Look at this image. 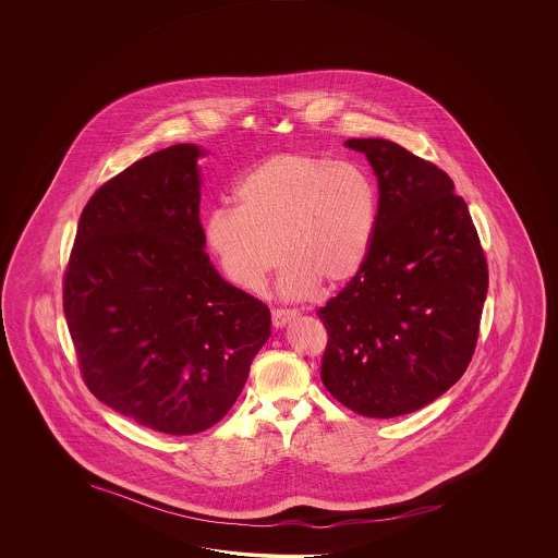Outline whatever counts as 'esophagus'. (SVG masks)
<instances>
[{"mask_svg": "<svg viewBox=\"0 0 558 558\" xmlns=\"http://www.w3.org/2000/svg\"><path fill=\"white\" fill-rule=\"evenodd\" d=\"M293 317H296L295 308H275L271 313L275 327H284Z\"/></svg>", "mask_w": 558, "mask_h": 558, "instance_id": "esophagus-1", "label": "esophagus"}]
</instances>
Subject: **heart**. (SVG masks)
I'll use <instances>...</instances> for the list:
<instances>
[{
    "instance_id": "1",
    "label": "heart",
    "mask_w": 558,
    "mask_h": 558,
    "mask_svg": "<svg viewBox=\"0 0 558 558\" xmlns=\"http://www.w3.org/2000/svg\"><path fill=\"white\" fill-rule=\"evenodd\" d=\"M238 207H217L205 239L239 289L259 291L281 263V291L307 296L315 284L349 283L367 262L379 195L367 171L308 154H279L235 185Z\"/></svg>"
}]
</instances>
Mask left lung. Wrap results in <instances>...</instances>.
<instances>
[{
	"mask_svg": "<svg viewBox=\"0 0 558 558\" xmlns=\"http://www.w3.org/2000/svg\"><path fill=\"white\" fill-rule=\"evenodd\" d=\"M379 181L363 269L317 311L320 379L359 415H407L463 377L488 289L485 251L452 179L389 140H349Z\"/></svg>",
	"mask_w": 558,
	"mask_h": 558,
	"instance_id": "obj_1",
	"label": "left lung"
}]
</instances>
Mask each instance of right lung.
<instances>
[{
    "label": "right lung",
    "instance_id": "add662e5",
    "mask_svg": "<svg viewBox=\"0 0 558 558\" xmlns=\"http://www.w3.org/2000/svg\"><path fill=\"white\" fill-rule=\"evenodd\" d=\"M199 155L197 145H171L104 183L63 274L87 389L166 435L219 423L271 335L269 307L223 281L203 251Z\"/></svg>",
    "mask_w": 558,
    "mask_h": 558
}]
</instances>
